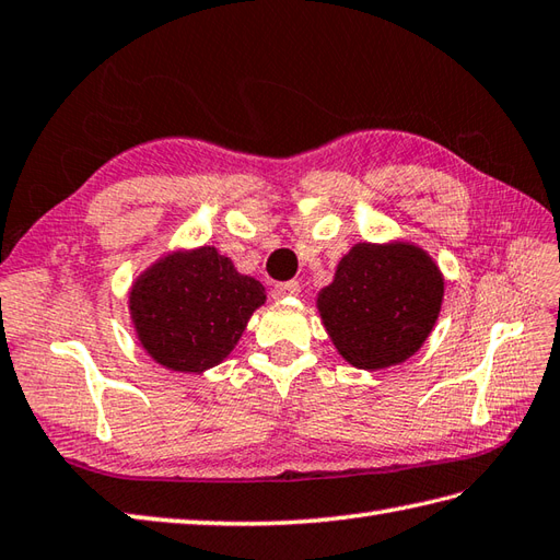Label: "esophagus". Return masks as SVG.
<instances>
[{"mask_svg":"<svg viewBox=\"0 0 560 560\" xmlns=\"http://www.w3.org/2000/svg\"><path fill=\"white\" fill-rule=\"evenodd\" d=\"M302 292L300 282L290 280V282H278L276 288H272V300H290V296H296Z\"/></svg>","mask_w":560,"mask_h":560,"instance_id":"esophagus-1","label":"esophagus"}]
</instances>
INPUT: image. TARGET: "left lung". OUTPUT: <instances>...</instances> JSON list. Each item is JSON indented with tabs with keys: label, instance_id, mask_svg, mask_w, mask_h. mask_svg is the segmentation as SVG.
I'll return each instance as SVG.
<instances>
[{
	"label": "left lung",
	"instance_id": "1",
	"mask_svg": "<svg viewBox=\"0 0 560 560\" xmlns=\"http://www.w3.org/2000/svg\"><path fill=\"white\" fill-rule=\"evenodd\" d=\"M443 302L433 258L409 242H359L318 292V314L345 362L378 371L402 364L427 342Z\"/></svg>",
	"mask_w": 560,
	"mask_h": 560
}]
</instances>
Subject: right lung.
Here are the masks:
<instances>
[{"instance_id": "right-lung-1", "label": "right lung", "mask_w": 560, "mask_h": 560, "mask_svg": "<svg viewBox=\"0 0 560 560\" xmlns=\"http://www.w3.org/2000/svg\"><path fill=\"white\" fill-rule=\"evenodd\" d=\"M266 288L215 246L172 252L131 284L129 312L143 350L165 369L203 374L240 342Z\"/></svg>"}]
</instances>
